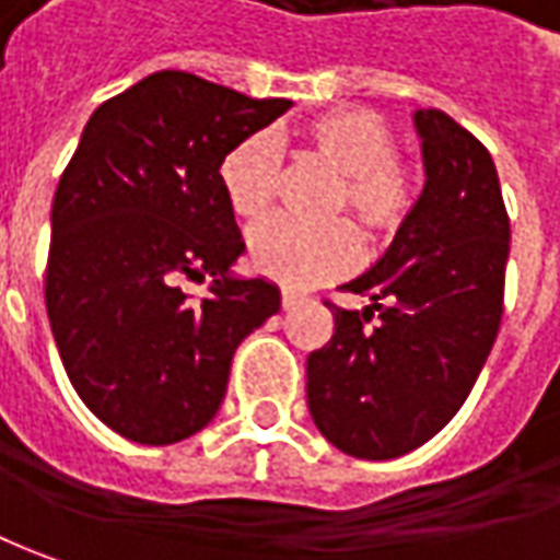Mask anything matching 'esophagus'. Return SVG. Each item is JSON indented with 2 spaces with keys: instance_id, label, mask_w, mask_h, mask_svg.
Returning a JSON list of instances; mask_svg holds the SVG:
<instances>
[{
  "instance_id": "esophagus-1",
  "label": "esophagus",
  "mask_w": 560,
  "mask_h": 560,
  "mask_svg": "<svg viewBox=\"0 0 560 560\" xmlns=\"http://www.w3.org/2000/svg\"><path fill=\"white\" fill-rule=\"evenodd\" d=\"M303 300H306V296L294 294V291H288V288H284V291H281V310H284V312L296 310V306H300Z\"/></svg>"
}]
</instances>
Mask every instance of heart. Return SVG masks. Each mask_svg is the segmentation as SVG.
I'll list each match as a JSON object with an SVG mask.
<instances>
[{"label": "heart", "instance_id": "1", "mask_svg": "<svg viewBox=\"0 0 560 560\" xmlns=\"http://www.w3.org/2000/svg\"><path fill=\"white\" fill-rule=\"evenodd\" d=\"M296 150L303 159L337 177L330 211L359 223L364 235L386 242L405 230L420 201V177L401 155H395V131L374 109L337 106L318 113L296 128ZM281 155L264 135L242 140L220 162V186L232 214L260 220L279 196ZM248 257L266 279L288 288H310L343 276L355 266L359 242L346 223L325 230H300L288 220H266L248 235Z\"/></svg>", "mask_w": 560, "mask_h": 560}]
</instances>
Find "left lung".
Wrapping results in <instances>:
<instances>
[{
	"label": "left lung",
	"instance_id": "left-lung-1",
	"mask_svg": "<svg viewBox=\"0 0 560 560\" xmlns=\"http://www.w3.org/2000/svg\"><path fill=\"white\" fill-rule=\"evenodd\" d=\"M413 125L423 196L389 250L343 284L371 306L328 303L334 337L306 359L312 420L359 459L410 454L439 435L469 398L503 322L509 214L497 165L441 109H417Z\"/></svg>",
	"mask_w": 560,
	"mask_h": 560
}]
</instances>
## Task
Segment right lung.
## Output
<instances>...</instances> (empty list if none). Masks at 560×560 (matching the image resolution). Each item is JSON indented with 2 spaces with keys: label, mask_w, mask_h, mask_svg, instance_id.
<instances>
[{
  "label": "right lung",
  "mask_w": 560,
  "mask_h": 560,
  "mask_svg": "<svg viewBox=\"0 0 560 560\" xmlns=\"http://www.w3.org/2000/svg\"><path fill=\"white\" fill-rule=\"evenodd\" d=\"M162 70L94 109L51 205L45 310L85 408L121 439L174 444L214 420L238 343L281 306L235 279L245 242L220 162L291 109ZM212 276L192 304L184 278Z\"/></svg>",
  "instance_id": "right-lung-1"
}]
</instances>
